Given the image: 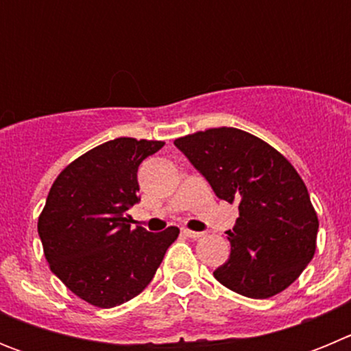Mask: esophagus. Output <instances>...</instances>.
<instances>
[{
  "mask_svg": "<svg viewBox=\"0 0 351 351\" xmlns=\"http://www.w3.org/2000/svg\"><path fill=\"white\" fill-rule=\"evenodd\" d=\"M182 234H184L186 237L198 239V237H202V235H204V232H195V230H188V228H182Z\"/></svg>",
  "mask_w": 351,
  "mask_h": 351,
  "instance_id": "1",
  "label": "esophagus"
}]
</instances>
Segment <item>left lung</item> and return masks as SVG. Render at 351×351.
<instances>
[{
    "instance_id": "obj_1",
    "label": "left lung",
    "mask_w": 351,
    "mask_h": 351,
    "mask_svg": "<svg viewBox=\"0 0 351 351\" xmlns=\"http://www.w3.org/2000/svg\"><path fill=\"white\" fill-rule=\"evenodd\" d=\"M216 197L237 204L228 230L230 258L214 278L250 299L290 287L311 262L318 216L290 161L262 138L237 128H210L173 141Z\"/></svg>"
}]
</instances>
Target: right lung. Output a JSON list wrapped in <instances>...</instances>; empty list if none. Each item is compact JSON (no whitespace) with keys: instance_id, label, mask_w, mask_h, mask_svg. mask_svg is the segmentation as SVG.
<instances>
[{"instance_id":"obj_1","label":"right lung","mask_w":351,"mask_h":351,"mask_svg":"<svg viewBox=\"0 0 351 351\" xmlns=\"http://www.w3.org/2000/svg\"><path fill=\"white\" fill-rule=\"evenodd\" d=\"M165 145L121 137L71 161L58 176L38 218L49 267L77 297L114 308L137 297L156 274L178 226L132 230L126 210L141 200L138 165Z\"/></svg>"}]
</instances>
